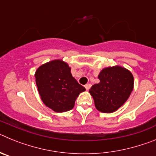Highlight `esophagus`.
<instances>
[{
	"label": "esophagus",
	"instance_id": "1",
	"mask_svg": "<svg viewBox=\"0 0 156 156\" xmlns=\"http://www.w3.org/2000/svg\"><path fill=\"white\" fill-rule=\"evenodd\" d=\"M90 87H91V84H90V83H87V84H86L85 85V88H86L87 90H89V89H90Z\"/></svg>",
	"mask_w": 156,
	"mask_h": 156
}]
</instances>
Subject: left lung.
Returning a JSON list of instances; mask_svg holds the SVG:
<instances>
[{
    "mask_svg": "<svg viewBox=\"0 0 156 156\" xmlns=\"http://www.w3.org/2000/svg\"><path fill=\"white\" fill-rule=\"evenodd\" d=\"M100 82L89 90L98 111L112 113L119 108L133 89V76L128 69L115 66L103 69L98 75Z\"/></svg>",
    "mask_w": 156,
    "mask_h": 156,
    "instance_id": "1",
    "label": "left lung"
}]
</instances>
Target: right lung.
I'll use <instances>...</instances> for the list:
<instances>
[{
  "mask_svg": "<svg viewBox=\"0 0 156 156\" xmlns=\"http://www.w3.org/2000/svg\"><path fill=\"white\" fill-rule=\"evenodd\" d=\"M71 68L62 59L42 65L35 73L36 84L44 104L56 112L73 108L75 101L85 89L71 74Z\"/></svg>",
  "mask_w": 156,
  "mask_h": 156,
  "instance_id": "obj_1",
  "label": "right lung"
}]
</instances>
